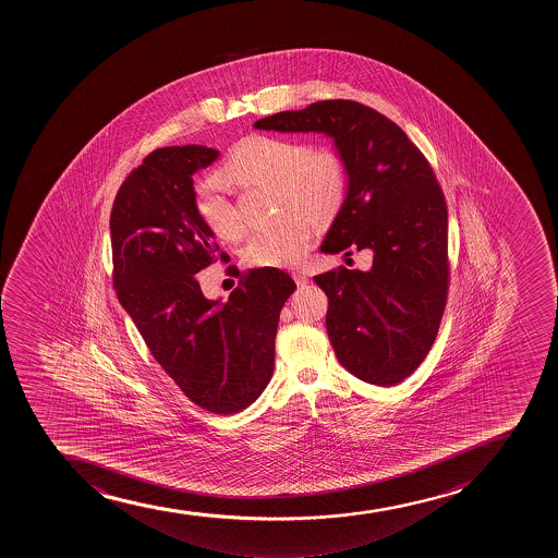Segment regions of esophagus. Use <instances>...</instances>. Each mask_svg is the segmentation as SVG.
<instances>
[{
	"label": "esophagus",
	"instance_id": "34e87169",
	"mask_svg": "<svg viewBox=\"0 0 558 558\" xmlns=\"http://www.w3.org/2000/svg\"><path fill=\"white\" fill-rule=\"evenodd\" d=\"M294 282L299 283V286H305V283L310 282V275L302 270H293Z\"/></svg>",
	"mask_w": 558,
	"mask_h": 558
}]
</instances>
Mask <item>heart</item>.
<instances>
[{
	"instance_id": "b5f03b06",
	"label": "heart",
	"mask_w": 558,
	"mask_h": 558,
	"mask_svg": "<svg viewBox=\"0 0 558 558\" xmlns=\"http://www.w3.org/2000/svg\"><path fill=\"white\" fill-rule=\"evenodd\" d=\"M225 175L242 183L276 184L278 208L300 207L316 221L339 214L348 196L350 167L333 148L310 149L291 138L253 135L238 144L225 162ZM194 208L208 230L234 238L240 219L218 175L194 186ZM311 242V221L302 213H288L276 223L254 230L243 245V258L258 267L299 264Z\"/></svg>"
}]
</instances>
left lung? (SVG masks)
I'll return each instance as SVG.
<instances>
[{
    "instance_id": "obj_1",
    "label": "left lung",
    "mask_w": 558,
    "mask_h": 558,
    "mask_svg": "<svg viewBox=\"0 0 558 558\" xmlns=\"http://www.w3.org/2000/svg\"><path fill=\"white\" fill-rule=\"evenodd\" d=\"M254 128L326 133L350 167V186L323 253L372 248L366 270H328L329 340L340 364L369 385L393 386L428 355L447 305L448 213L430 162L407 133L355 100H320Z\"/></svg>"
}]
</instances>
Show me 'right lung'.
Here are the masks:
<instances>
[{
	"instance_id": "1",
	"label": "right lung",
	"mask_w": 558,
	"mask_h": 558,
	"mask_svg": "<svg viewBox=\"0 0 558 558\" xmlns=\"http://www.w3.org/2000/svg\"><path fill=\"white\" fill-rule=\"evenodd\" d=\"M218 149L157 148L130 172L111 208L113 288L138 333L190 401L213 414L242 412L269 385L280 311L293 278L240 272L227 302L205 299L197 272L229 256L194 208V173Z\"/></svg>"
}]
</instances>
